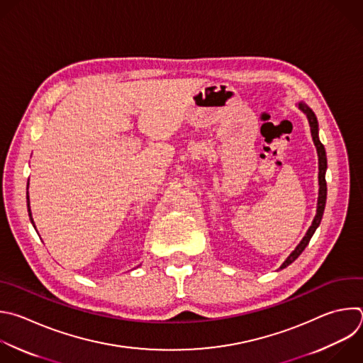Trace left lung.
<instances>
[{"instance_id": "left-lung-1", "label": "left lung", "mask_w": 363, "mask_h": 363, "mask_svg": "<svg viewBox=\"0 0 363 363\" xmlns=\"http://www.w3.org/2000/svg\"><path fill=\"white\" fill-rule=\"evenodd\" d=\"M299 109L306 115L308 121H309V127H311V134H312V140H313V144L316 147V151H318V161H319V195H318V206H316V215L312 220V225L309 226L306 235L303 236V239L299 242V245L295 248V251L286 258V261L281 265L279 269H284L286 268L288 265H291L302 252L303 250L308 247L311 238L313 236L316 228L319 226L320 220H322V215H323V211H325V203H326V179H325V174H326V168H328V161H326V152H325V147L322 145V143L319 141V135H318V119H316V115L313 113V111L303 102H299L298 104Z\"/></svg>"}]
</instances>
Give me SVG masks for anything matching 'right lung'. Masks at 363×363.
Here are the masks:
<instances>
[{
	"label": "right lung",
	"instance_id": "right-lung-1",
	"mask_svg": "<svg viewBox=\"0 0 363 363\" xmlns=\"http://www.w3.org/2000/svg\"><path fill=\"white\" fill-rule=\"evenodd\" d=\"M27 205H28V215H30L31 223L34 225V220H33V216H31V209H30V196H28V192H27ZM34 228H35V225H34Z\"/></svg>",
	"mask_w": 363,
	"mask_h": 363
}]
</instances>
